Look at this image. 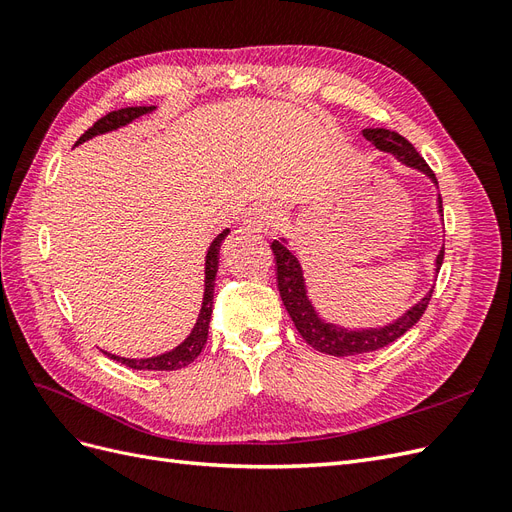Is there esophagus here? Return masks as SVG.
<instances>
[{
	"label": "esophagus",
	"instance_id": "34e87169",
	"mask_svg": "<svg viewBox=\"0 0 512 512\" xmlns=\"http://www.w3.org/2000/svg\"><path fill=\"white\" fill-rule=\"evenodd\" d=\"M282 220H284V215L280 209H275L271 205H256L250 209V213H247L245 226L252 232H269V230L280 226Z\"/></svg>",
	"mask_w": 512,
	"mask_h": 512
}]
</instances>
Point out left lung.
<instances>
[{
    "label": "left lung",
    "mask_w": 512,
    "mask_h": 512,
    "mask_svg": "<svg viewBox=\"0 0 512 512\" xmlns=\"http://www.w3.org/2000/svg\"><path fill=\"white\" fill-rule=\"evenodd\" d=\"M363 136L371 145H376L380 151L391 153L401 164H406L410 168L421 170L423 175L431 179V183L438 188V179L433 175V170L427 166V162L418 156V151L408 143L404 136L393 132V130H384V128H369L363 130ZM438 213L442 220V196L438 194ZM271 250L275 256V267H277V290H280V297L284 301L286 312L290 314L294 327L301 333L305 342L312 346L318 352L331 354V356H352V354H365V352H374L384 346L393 344L395 339H399L406 331H410L414 324L421 320L425 314V309L429 305L433 286L425 297L414 303L410 309H406V314H401L397 320L384 324V327H367V329H346L339 327L335 322L324 320L309 299L307 294V284L303 277V267L301 260L297 258L290 247L286 245V239L273 241ZM444 260V247H440V252L436 256V269L433 273L438 275L440 267Z\"/></svg>",
    "instance_id": "8db88e82"
}]
</instances>
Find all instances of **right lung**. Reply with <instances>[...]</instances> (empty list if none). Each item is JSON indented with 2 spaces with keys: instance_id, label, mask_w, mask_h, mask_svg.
Returning <instances> with one entry per match:
<instances>
[{
  "instance_id": "obj_1",
  "label": "right lung",
  "mask_w": 512,
  "mask_h": 512,
  "mask_svg": "<svg viewBox=\"0 0 512 512\" xmlns=\"http://www.w3.org/2000/svg\"><path fill=\"white\" fill-rule=\"evenodd\" d=\"M151 111H156V106H128V108H119V111H113L104 115L102 119H98L94 126H91L76 145H81L89 138H94L98 134H106V132H113L117 128L128 126L134 119L143 117ZM74 145V147H76ZM228 228L222 230L218 237H215L209 245L207 256H205V294H203V305H200V314L198 320L194 324L192 333L183 339V342L168 350L164 354L158 356H149V359H126V356H117L111 352H104L111 356V359L119 361L121 365H128L130 369H149V371H173V369H181L185 365H190L196 356L203 352L205 344H207V335H209V322H211V312H213V288H215V273H218V262H220V245L228 235Z\"/></svg>"
}]
</instances>
